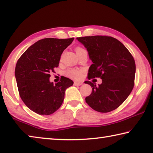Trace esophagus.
Instances as JSON below:
<instances>
[{
  "instance_id": "1",
  "label": "esophagus",
  "mask_w": 153,
  "mask_h": 153,
  "mask_svg": "<svg viewBox=\"0 0 153 153\" xmlns=\"http://www.w3.org/2000/svg\"><path fill=\"white\" fill-rule=\"evenodd\" d=\"M74 84L75 86H81V85L83 84L82 82H74Z\"/></svg>"
}]
</instances>
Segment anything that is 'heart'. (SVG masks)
Returning <instances> with one entry per match:
<instances>
[{
	"label": "heart",
	"mask_w": 153,
	"mask_h": 153,
	"mask_svg": "<svg viewBox=\"0 0 153 153\" xmlns=\"http://www.w3.org/2000/svg\"><path fill=\"white\" fill-rule=\"evenodd\" d=\"M84 48H83L82 47H80V46H77L76 48V51L77 54L80 53V52L82 51H85ZM82 69H76V68H71L67 69L66 71V75L68 77H71V78L73 79H78L82 76Z\"/></svg>",
	"instance_id": "heart-1"
}]
</instances>
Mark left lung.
<instances>
[{"label":"left lung","instance_id":"obj_1","mask_svg":"<svg viewBox=\"0 0 153 153\" xmlns=\"http://www.w3.org/2000/svg\"><path fill=\"white\" fill-rule=\"evenodd\" d=\"M77 40L86 48L92 61L88 78L100 77L102 84L86 81L92 91L86 102L93 109L108 113L125 101L134 86L136 64L133 56L120 41L107 36H85Z\"/></svg>","mask_w":153,"mask_h":153}]
</instances>
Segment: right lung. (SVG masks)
Wrapping results in <instances>:
<instances>
[{
  "instance_id": "obj_1",
  "label": "right lung",
  "mask_w": 153,
  "mask_h": 153,
  "mask_svg": "<svg viewBox=\"0 0 153 153\" xmlns=\"http://www.w3.org/2000/svg\"><path fill=\"white\" fill-rule=\"evenodd\" d=\"M74 40L44 38L30 46L18 59L15 76L19 96L33 112L42 115L55 113L63 102L65 90L74 84L63 76L55 84L49 80L50 74L59 66L61 54Z\"/></svg>"
}]
</instances>
